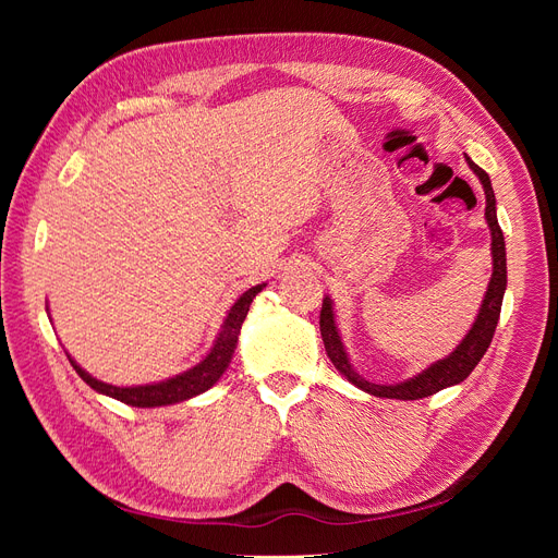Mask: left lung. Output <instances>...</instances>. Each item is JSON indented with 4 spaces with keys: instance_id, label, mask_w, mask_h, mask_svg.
<instances>
[{
    "instance_id": "8db88e82",
    "label": "left lung",
    "mask_w": 558,
    "mask_h": 558,
    "mask_svg": "<svg viewBox=\"0 0 558 558\" xmlns=\"http://www.w3.org/2000/svg\"><path fill=\"white\" fill-rule=\"evenodd\" d=\"M470 170L480 177V183L486 195V209L484 218L488 223V230H492V260H494V275L492 281H488V289L484 293V300L480 305V314L475 318V324L468 330V335L461 340V344L456 347L447 359L435 361L428 365L424 373H418L412 379H404L400 384H373L363 379L356 369H353L347 349L342 344L340 330H337L335 324V312H332V300L326 295L324 298V307H320V337H324V344L328 351V359L332 365L340 369V373L353 384L359 386L361 391L377 396V398H396V400H418V398H428L437 391H442L447 386L461 384L472 369L477 367L482 356L486 353L488 344L494 340L496 324L500 318V307H502V295L505 289H508V258H505V238L502 230L498 226V216H496V195L492 189V179L482 170L480 165L472 162L465 156Z\"/></svg>"
}]
</instances>
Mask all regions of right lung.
<instances>
[{"instance_id":"obj_1","label":"right lung","mask_w":558,"mask_h":558,"mask_svg":"<svg viewBox=\"0 0 558 558\" xmlns=\"http://www.w3.org/2000/svg\"><path fill=\"white\" fill-rule=\"evenodd\" d=\"M267 283H258V286H251L246 293H242L238 298V302L230 307L221 332L214 340V347L209 349V353L205 359H202L197 365H193L191 369H185V373L170 377L165 381H154V384H142V386H113L107 381H99L93 375H88L86 369H83L72 356H66L72 363V367L78 373V377L86 381L90 388H95L97 393L109 396L121 400L125 404H132V408H162V404H174V402H183V400H191L199 393L209 391V388L223 377V373L228 369L230 361H232V353L238 349V340H240V330L244 318L248 314V307L253 298H256Z\"/></svg>"}]
</instances>
